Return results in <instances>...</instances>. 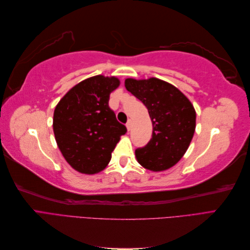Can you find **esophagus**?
<instances>
[{
    "label": "esophagus",
    "instance_id": "obj_1",
    "mask_svg": "<svg viewBox=\"0 0 250 250\" xmlns=\"http://www.w3.org/2000/svg\"><path fill=\"white\" fill-rule=\"evenodd\" d=\"M126 127H127L128 131L131 130V128H132V121H131V120H128V122H127V124H126Z\"/></svg>",
    "mask_w": 250,
    "mask_h": 250
}]
</instances>
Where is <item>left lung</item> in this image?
<instances>
[{"mask_svg":"<svg viewBox=\"0 0 250 250\" xmlns=\"http://www.w3.org/2000/svg\"><path fill=\"white\" fill-rule=\"evenodd\" d=\"M125 87L147 107L153 127L149 143L135 150L138 163L153 172L170 169L184 156L193 139V104L177 87L155 77L127 78Z\"/></svg>","mask_w":250,"mask_h":250,"instance_id":"obj_1","label":"left lung"}]
</instances>
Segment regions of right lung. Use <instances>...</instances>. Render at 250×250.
Segmentation results:
<instances>
[{"instance_id":"1","label":"right lung","mask_w":250,"mask_h":250,"mask_svg":"<svg viewBox=\"0 0 250 250\" xmlns=\"http://www.w3.org/2000/svg\"><path fill=\"white\" fill-rule=\"evenodd\" d=\"M119 78L103 75L79 82L56 105L53 131L60 152L71 167L82 174L99 173L110 162L126 127L109 106V96Z\"/></svg>"}]
</instances>
